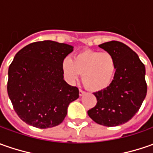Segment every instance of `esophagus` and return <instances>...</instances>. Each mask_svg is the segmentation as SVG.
<instances>
[{
	"instance_id": "obj_1",
	"label": "esophagus",
	"mask_w": 153,
	"mask_h": 153,
	"mask_svg": "<svg viewBox=\"0 0 153 153\" xmlns=\"http://www.w3.org/2000/svg\"><path fill=\"white\" fill-rule=\"evenodd\" d=\"M86 92L83 91V90H82V89H79V95L80 96H82L84 94H85Z\"/></svg>"
}]
</instances>
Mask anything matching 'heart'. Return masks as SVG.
<instances>
[{
  "label": "heart",
  "mask_w": 153,
  "mask_h": 153,
  "mask_svg": "<svg viewBox=\"0 0 153 153\" xmlns=\"http://www.w3.org/2000/svg\"><path fill=\"white\" fill-rule=\"evenodd\" d=\"M63 72L71 82H74L82 74L85 87L91 91L106 88L116 73V60L110 53L83 50L77 53L73 59L66 58L63 62Z\"/></svg>",
  "instance_id": "obj_1"
}]
</instances>
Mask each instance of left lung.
<instances>
[{"label": "left lung", "instance_id": "1", "mask_svg": "<svg viewBox=\"0 0 153 153\" xmlns=\"http://www.w3.org/2000/svg\"><path fill=\"white\" fill-rule=\"evenodd\" d=\"M99 47L114 57L117 69L111 84L94 93L97 104L88 114L100 125L118 126L132 118L146 98V69L137 53L123 42L111 41Z\"/></svg>", "mask_w": 153, "mask_h": 153}]
</instances>
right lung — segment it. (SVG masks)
Here are the masks:
<instances>
[{
  "label": "right lung",
  "mask_w": 153,
  "mask_h": 153,
  "mask_svg": "<svg viewBox=\"0 0 153 153\" xmlns=\"http://www.w3.org/2000/svg\"><path fill=\"white\" fill-rule=\"evenodd\" d=\"M73 47L53 41L36 42L19 51L8 69L7 93L21 120L38 128L64 121L76 87L64 80L63 61Z\"/></svg>",
  "instance_id": "add662e5"
}]
</instances>
